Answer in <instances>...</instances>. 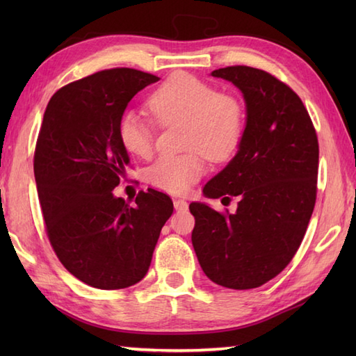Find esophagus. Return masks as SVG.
Masks as SVG:
<instances>
[{
	"label": "esophagus",
	"instance_id": "obj_1",
	"mask_svg": "<svg viewBox=\"0 0 356 356\" xmlns=\"http://www.w3.org/2000/svg\"><path fill=\"white\" fill-rule=\"evenodd\" d=\"M174 209L176 211H186L188 209V202L184 199H174Z\"/></svg>",
	"mask_w": 356,
	"mask_h": 356
}]
</instances>
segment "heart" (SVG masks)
<instances>
[{
  "label": "heart",
  "mask_w": 356,
  "mask_h": 356,
  "mask_svg": "<svg viewBox=\"0 0 356 356\" xmlns=\"http://www.w3.org/2000/svg\"><path fill=\"white\" fill-rule=\"evenodd\" d=\"M157 124L185 120V147L197 148L184 154H165L149 168V182L159 190L185 193L205 171L202 149L213 161L236 151L243 113L236 97L216 93V88L190 73H176L159 86L147 101ZM119 140L134 156L148 157L153 151V128L136 111L120 118Z\"/></svg>",
  "instance_id": "obj_1"
}]
</instances>
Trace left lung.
Returning <instances> with one entry per match:
<instances>
[{"label": "left lung", "instance_id": "left-lung-1", "mask_svg": "<svg viewBox=\"0 0 356 356\" xmlns=\"http://www.w3.org/2000/svg\"><path fill=\"white\" fill-rule=\"evenodd\" d=\"M211 76L240 90L246 119L236 156L208 180L203 195L238 203L225 216L193 202L191 240L211 282L252 289L278 275L305 237L316 197L318 140L303 102L272 74L236 65Z\"/></svg>", "mask_w": 356, "mask_h": 356}]
</instances>
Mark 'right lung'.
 <instances>
[{
  "mask_svg": "<svg viewBox=\"0 0 356 356\" xmlns=\"http://www.w3.org/2000/svg\"><path fill=\"white\" fill-rule=\"evenodd\" d=\"M157 81L134 69L97 72L58 90L44 113L33 171L45 229L64 268L97 289L140 282L172 214L156 190L140 191L133 207L111 193L130 165L119 120Z\"/></svg>",
  "mask_w": 356,
  "mask_h": 356,
  "instance_id": "obj_1",
  "label": "right lung"
}]
</instances>
